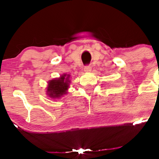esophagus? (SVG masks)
Returning a JSON list of instances; mask_svg holds the SVG:
<instances>
[{
  "mask_svg": "<svg viewBox=\"0 0 159 159\" xmlns=\"http://www.w3.org/2000/svg\"><path fill=\"white\" fill-rule=\"evenodd\" d=\"M84 71L85 72H90L91 71V66H86L84 67Z\"/></svg>",
  "mask_w": 159,
  "mask_h": 159,
  "instance_id": "obj_1",
  "label": "esophagus"
}]
</instances>
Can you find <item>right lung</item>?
Here are the masks:
<instances>
[{
    "label": "right lung",
    "mask_w": 159,
    "mask_h": 159,
    "mask_svg": "<svg viewBox=\"0 0 159 159\" xmlns=\"http://www.w3.org/2000/svg\"><path fill=\"white\" fill-rule=\"evenodd\" d=\"M69 75H63L61 78L52 80L48 82V93L52 98H59L66 93L69 88Z\"/></svg>",
    "instance_id": "add662e5"
}]
</instances>
